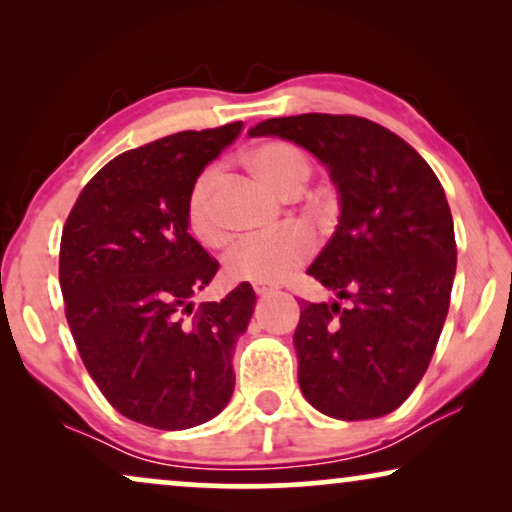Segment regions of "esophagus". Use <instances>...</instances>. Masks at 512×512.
Listing matches in <instances>:
<instances>
[{"mask_svg":"<svg viewBox=\"0 0 512 512\" xmlns=\"http://www.w3.org/2000/svg\"><path fill=\"white\" fill-rule=\"evenodd\" d=\"M254 291L258 293V296H268V293H272L270 286H263V284H256Z\"/></svg>","mask_w":512,"mask_h":512,"instance_id":"obj_1","label":"esophagus"}]
</instances>
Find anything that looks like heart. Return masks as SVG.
I'll return each mask as SVG.
<instances>
[{
  "label": "heart",
  "instance_id": "heart-1",
  "mask_svg": "<svg viewBox=\"0 0 512 512\" xmlns=\"http://www.w3.org/2000/svg\"><path fill=\"white\" fill-rule=\"evenodd\" d=\"M242 163L282 198H296L312 177V158L289 139H263L242 156ZM219 172L207 167L193 181L186 198V221L191 233L207 247L226 242V228L216 212ZM312 254V237L300 228H284L270 237L237 242L226 254V272L254 284H277L303 265Z\"/></svg>",
  "mask_w": 512,
  "mask_h": 512
}]
</instances>
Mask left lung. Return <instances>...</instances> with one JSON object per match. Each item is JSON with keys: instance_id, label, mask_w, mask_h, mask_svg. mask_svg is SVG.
Returning <instances> with one entry per match:
<instances>
[{"instance_id": "8db88e82", "label": "left lung", "mask_w": 512, "mask_h": 512, "mask_svg": "<svg viewBox=\"0 0 512 512\" xmlns=\"http://www.w3.org/2000/svg\"><path fill=\"white\" fill-rule=\"evenodd\" d=\"M249 135L314 153L340 193L338 228L307 270L335 300H303L293 333L300 391L335 419L387 415L424 377L450 310L457 242L443 186L405 139L361 116L268 118Z\"/></svg>"}]
</instances>
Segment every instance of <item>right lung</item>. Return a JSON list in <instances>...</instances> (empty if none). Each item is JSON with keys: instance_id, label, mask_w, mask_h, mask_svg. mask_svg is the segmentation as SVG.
I'll list each match as a JSON object with an SVG mask.
<instances>
[{"instance_id": "add662e5", "label": "right lung", "mask_w": 512, "mask_h": 512, "mask_svg": "<svg viewBox=\"0 0 512 512\" xmlns=\"http://www.w3.org/2000/svg\"><path fill=\"white\" fill-rule=\"evenodd\" d=\"M240 132L242 121L184 130L121 153L62 228L60 289L83 366L121 415L153 429L205 424L233 396L256 293L242 282L193 307L219 263L188 233L186 198Z\"/></svg>"}]
</instances>
